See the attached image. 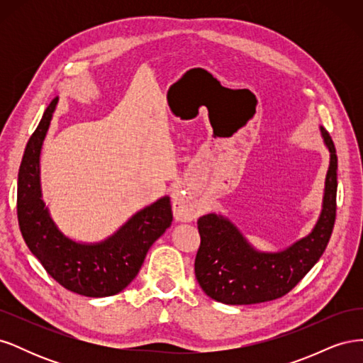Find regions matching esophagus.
Listing matches in <instances>:
<instances>
[{
    "mask_svg": "<svg viewBox=\"0 0 363 363\" xmlns=\"http://www.w3.org/2000/svg\"><path fill=\"white\" fill-rule=\"evenodd\" d=\"M172 211L175 219L183 223H189L194 221L200 216V208L195 207L192 203L184 199L183 194L180 191H174L172 192Z\"/></svg>",
    "mask_w": 363,
    "mask_h": 363,
    "instance_id": "obj_1",
    "label": "esophagus"
}]
</instances>
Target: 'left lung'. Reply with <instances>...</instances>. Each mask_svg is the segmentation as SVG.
<instances>
[{
  "label": "left lung",
  "instance_id": "left-lung-1",
  "mask_svg": "<svg viewBox=\"0 0 363 363\" xmlns=\"http://www.w3.org/2000/svg\"><path fill=\"white\" fill-rule=\"evenodd\" d=\"M330 151L324 204L309 236L281 252H257L238 228L215 213L199 219L200 248L195 257V277L211 298L224 304H256L280 298L301 281L323 256L336 219L337 156L328 131L321 127Z\"/></svg>",
  "mask_w": 363,
  "mask_h": 363
}]
</instances>
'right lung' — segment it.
<instances>
[{
	"mask_svg": "<svg viewBox=\"0 0 363 363\" xmlns=\"http://www.w3.org/2000/svg\"><path fill=\"white\" fill-rule=\"evenodd\" d=\"M57 98L50 103L27 142L18 174V223L27 247L65 289L84 296H111L125 289L150 247L172 224L171 201L163 196L138 212L101 244L84 245L65 238L40 199L39 155Z\"/></svg>",
	"mask_w": 363,
	"mask_h": 363,
	"instance_id": "right-lung-1",
	"label": "right lung"
}]
</instances>
